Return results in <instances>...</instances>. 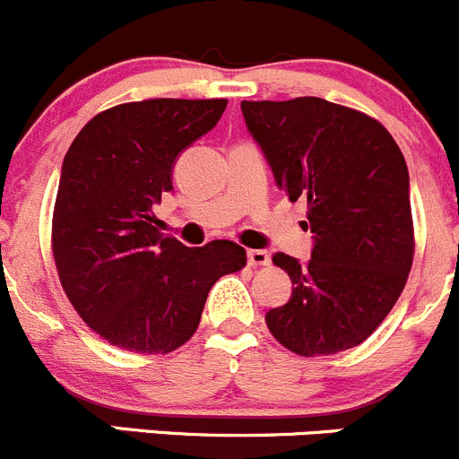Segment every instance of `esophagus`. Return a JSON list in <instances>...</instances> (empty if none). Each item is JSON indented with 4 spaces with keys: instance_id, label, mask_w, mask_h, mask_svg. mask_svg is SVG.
<instances>
[{
    "instance_id": "34e87169",
    "label": "esophagus",
    "mask_w": 459,
    "mask_h": 459,
    "mask_svg": "<svg viewBox=\"0 0 459 459\" xmlns=\"http://www.w3.org/2000/svg\"><path fill=\"white\" fill-rule=\"evenodd\" d=\"M247 263L252 267L270 265V254H267L265 249H249V252H247Z\"/></svg>"
}]
</instances>
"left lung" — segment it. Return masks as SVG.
Masks as SVG:
<instances>
[{
	"mask_svg": "<svg viewBox=\"0 0 459 459\" xmlns=\"http://www.w3.org/2000/svg\"><path fill=\"white\" fill-rule=\"evenodd\" d=\"M276 185L307 203L310 261L279 252L292 297L265 324L301 357L359 346L397 303L415 252L408 167L382 122L321 98L240 102Z\"/></svg>",
	"mask_w": 459,
	"mask_h": 459,
	"instance_id": "obj_1",
	"label": "left lung"
}]
</instances>
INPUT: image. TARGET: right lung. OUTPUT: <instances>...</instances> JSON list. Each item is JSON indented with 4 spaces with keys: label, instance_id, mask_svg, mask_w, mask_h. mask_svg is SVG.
Wrapping results in <instances>:
<instances>
[{
    "label": "right lung",
    "instance_id": "1",
    "mask_svg": "<svg viewBox=\"0 0 459 459\" xmlns=\"http://www.w3.org/2000/svg\"><path fill=\"white\" fill-rule=\"evenodd\" d=\"M228 100L156 98L98 113L62 162L53 258L71 306L111 346L167 355L192 339L212 285L243 270L234 240L187 247L158 231L176 158Z\"/></svg>",
    "mask_w": 459,
    "mask_h": 459
}]
</instances>
